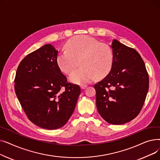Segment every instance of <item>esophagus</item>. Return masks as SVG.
Masks as SVG:
<instances>
[{
	"label": "esophagus",
	"instance_id": "esophagus-1",
	"mask_svg": "<svg viewBox=\"0 0 160 160\" xmlns=\"http://www.w3.org/2000/svg\"><path fill=\"white\" fill-rule=\"evenodd\" d=\"M80 87H81V88L82 89H84L86 87H87V85H85V84H82V85H81L80 86Z\"/></svg>",
	"mask_w": 160,
	"mask_h": 160
}]
</instances>
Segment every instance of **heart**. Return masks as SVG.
<instances>
[{
	"label": "heart",
	"instance_id": "obj_1",
	"mask_svg": "<svg viewBox=\"0 0 160 160\" xmlns=\"http://www.w3.org/2000/svg\"><path fill=\"white\" fill-rule=\"evenodd\" d=\"M78 60L80 67L70 75L69 80L83 84L107 76L113 67L114 54L108 44L82 35L70 39L56 57L59 68L65 74L74 71Z\"/></svg>",
	"mask_w": 160,
	"mask_h": 160
}]
</instances>
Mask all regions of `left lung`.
Here are the masks:
<instances>
[{
  "label": "left lung",
  "mask_w": 160,
  "mask_h": 160,
  "mask_svg": "<svg viewBox=\"0 0 160 160\" xmlns=\"http://www.w3.org/2000/svg\"><path fill=\"white\" fill-rule=\"evenodd\" d=\"M114 61L106 77L94 85L96 104L102 118L112 124L127 123L138 115L149 87L145 63L135 49L114 39Z\"/></svg>",
  "instance_id": "8db88e82"
}]
</instances>
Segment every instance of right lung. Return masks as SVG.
I'll return each instance as SVG.
<instances>
[{"label": "right lung", "instance_id": "obj_1", "mask_svg": "<svg viewBox=\"0 0 160 160\" xmlns=\"http://www.w3.org/2000/svg\"><path fill=\"white\" fill-rule=\"evenodd\" d=\"M58 51L47 44L25 57L16 71L15 91L28 119L38 127L55 130L72 115L81 93L68 82L56 62Z\"/></svg>", "mask_w": 160, "mask_h": 160}]
</instances>
